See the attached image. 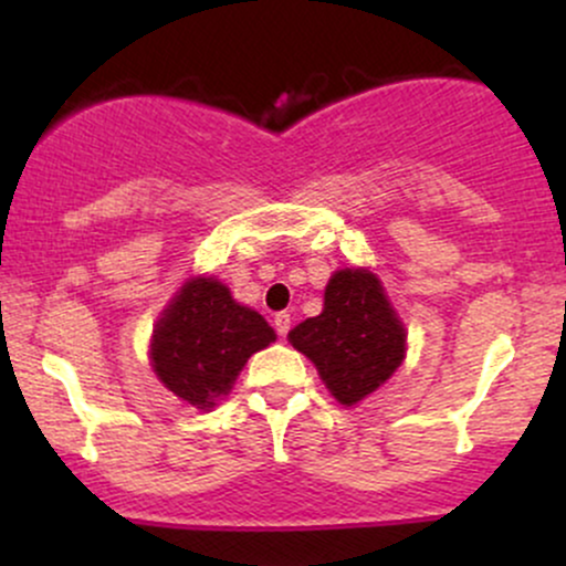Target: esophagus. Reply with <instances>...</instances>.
<instances>
[{"mask_svg":"<svg viewBox=\"0 0 566 566\" xmlns=\"http://www.w3.org/2000/svg\"><path fill=\"white\" fill-rule=\"evenodd\" d=\"M290 324H292V319H290L287 311H279V314L274 316V329L279 333V337H284L290 333Z\"/></svg>","mask_w":566,"mask_h":566,"instance_id":"obj_1","label":"esophagus"}]
</instances>
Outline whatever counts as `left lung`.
Returning <instances> with one entry per match:
<instances>
[{"mask_svg": "<svg viewBox=\"0 0 566 566\" xmlns=\"http://www.w3.org/2000/svg\"><path fill=\"white\" fill-rule=\"evenodd\" d=\"M287 340L314 361L327 391L354 407L378 391L407 356V329L369 269H340L324 287V308Z\"/></svg>", "mask_w": 566, "mask_h": 566, "instance_id": "left-lung-1", "label": "left lung"}]
</instances>
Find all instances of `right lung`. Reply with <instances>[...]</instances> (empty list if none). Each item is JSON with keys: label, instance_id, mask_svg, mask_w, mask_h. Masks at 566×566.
<instances>
[{"label": "right lung", "instance_id": "obj_1", "mask_svg": "<svg viewBox=\"0 0 566 566\" xmlns=\"http://www.w3.org/2000/svg\"><path fill=\"white\" fill-rule=\"evenodd\" d=\"M276 340L271 324L233 301L216 276H191L161 311L151 335V367L180 401L212 409L231 394L252 354Z\"/></svg>", "mask_w": 566, "mask_h": 566}]
</instances>
